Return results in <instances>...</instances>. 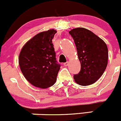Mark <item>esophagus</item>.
<instances>
[{
    "instance_id": "34e87169",
    "label": "esophagus",
    "mask_w": 121,
    "mask_h": 121,
    "mask_svg": "<svg viewBox=\"0 0 121 121\" xmlns=\"http://www.w3.org/2000/svg\"><path fill=\"white\" fill-rule=\"evenodd\" d=\"M64 66H67L68 65H69V62H66L64 63Z\"/></svg>"
}]
</instances>
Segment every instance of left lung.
Masks as SVG:
<instances>
[{"mask_svg": "<svg viewBox=\"0 0 121 121\" xmlns=\"http://www.w3.org/2000/svg\"><path fill=\"white\" fill-rule=\"evenodd\" d=\"M69 33L74 40L81 63L80 72L73 75L75 81L83 86L92 84L100 78L106 68L108 47L103 40L86 28H74Z\"/></svg>", "mask_w": 121, "mask_h": 121, "instance_id": "1", "label": "left lung"}]
</instances>
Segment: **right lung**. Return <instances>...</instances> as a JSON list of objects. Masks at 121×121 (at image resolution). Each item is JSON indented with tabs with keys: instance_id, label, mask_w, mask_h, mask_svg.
<instances>
[{
	"instance_id": "add662e5",
	"label": "right lung",
	"mask_w": 121,
	"mask_h": 121,
	"mask_svg": "<svg viewBox=\"0 0 121 121\" xmlns=\"http://www.w3.org/2000/svg\"><path fill=\"white\" fill-rule=\"evenodd\" d=\"M56 33L53 29L39 33L24 46L19 54L22 73L35 87L48 88L56 81L61 65L56 60L52 43Z\"/></svg>"
}]
</instances>
